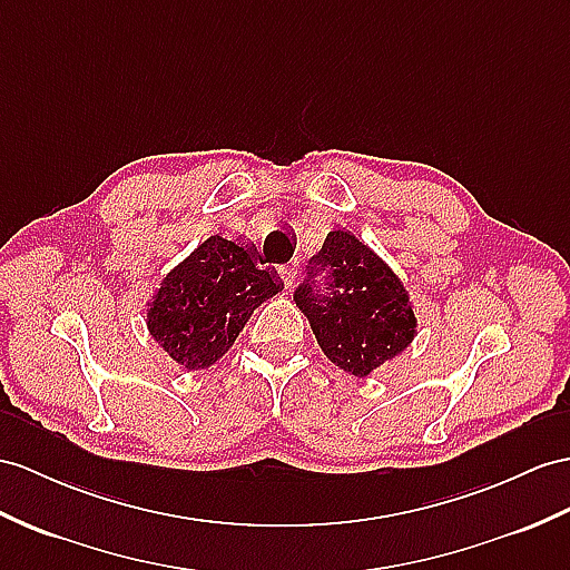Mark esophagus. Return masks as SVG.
<instances>
[{
	"mask_svg": "<svg viewBox=\"0 0 570 570\" xmlns=\"http://www.w3.org/2000/svg\"><path fill=\"white\" fill-rule=\"evenodd\" d=\"M281 277H283V287L285 289H293L295 287V281H297V268H281Z\"/></svg>",
	"mask_w": 570,
	"mask_h": 570,
	"instance_id": "obj_1",
	"label": "esophagus"
}]
</instances>
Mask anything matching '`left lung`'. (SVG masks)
Listing matches in <instances>:
<instances>
[{"instance_id": "1", "label": "left lung", "mask_w": 570, "mask_h": 570, "mask_svg": "<svg viewBox=\"0 0 570 570\" xmlns=\"http://www.w3.org/2000/svg\"><path fill=\"white\" fill-rule=\"evenodd\" d=\"M312 263V275L326 271V293L307 281L297 287L295 302L333 365L367 377L409 348L419 322L390 263L345 229L328 232Z\"/></svg>"}]
</instances>
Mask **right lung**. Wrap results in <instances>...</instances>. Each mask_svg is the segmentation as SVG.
<instances>
[{"mask_svg":"<svg viewBox=\"0 0 570 570\" xmlns=\"http://www.w3.org/2000/svg\"><path fill=\"white\" fill-rule=\"evenodd\" d=\"M283 289L271 268L261 271L252 248L219 234L166 273L147 304V328L161 351L188 372L215 365L254 309Z\"/></svg>","mask_w":570,"mask_h":570,"instance_id":"obj_1","label":"right lung"}]
</instances>
